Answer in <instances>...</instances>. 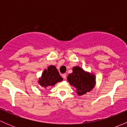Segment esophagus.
Segmentation results:
<instances>
[{"label":"esophagus","mask_w":127,"mask_h":127,"mask_svg":"<svg viewBox=\"0 0 127 127\" xmlns=\"http://www.w3.org/2000/svg\"><path fill=\"white\" fill-rule=\"evenodd\" d=\"M62 77L64 79H66V74H62Z\"/></svg>","instance_id":"34e87169"}]
</instances>
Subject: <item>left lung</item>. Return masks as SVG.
<instances>
[{
    "instance_id": "8db88e82",
    "label": "left lung",
    "mask_w": 127,
    "mask_h": 127,
    "mask_svg": "<svg viewBox=\"0 0 127 127\" xmlns=\"http://www.w3.org/2000/svg\"><path fill=\"white\" fill-rule=\"evenodd\" d=\"M67 80L71 85L77 88V92L80 96L90 92L95 84L94 75L85 72L78 66L73 67L72 73L69 74Z\"/></svg>"
}]
</instances>
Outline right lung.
<instances>
[{"label":"right lung","mask_w":127,"mask_h":127,"mask_svg":"<svg viewBox=\"0 0 127 127\" xmlns=\"http://www.w3.org/2000/svg\"><path fill=\"white\" fill-rule=\"evenodd\" d=\"M63 80V78L60 76L58 71L54 66H50L43 71L42 77L39 79V83L41 86L47 87L53 86L58 82Z\"/></svg>","instance_id":"obj_1"}]
</instances>
